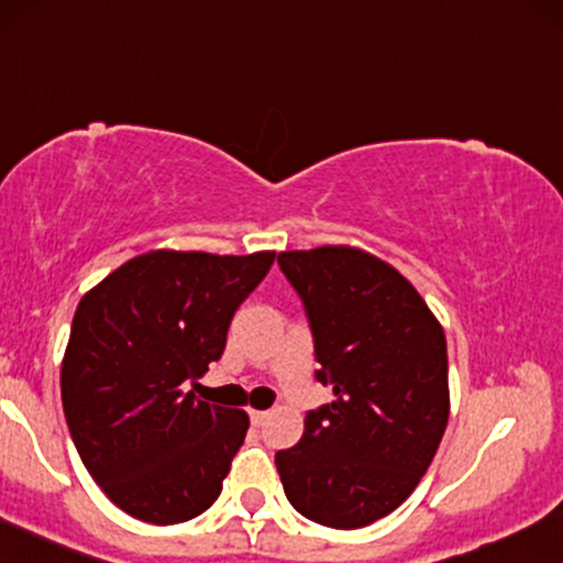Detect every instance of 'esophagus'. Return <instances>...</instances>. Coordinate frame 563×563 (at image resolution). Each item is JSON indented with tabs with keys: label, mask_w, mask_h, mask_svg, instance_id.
Returning a JSON list of instances; mask_svg holds the SVG:
<instances>
[{
	"label": "esophagus",
	"mask_w": 563,
	"mask_h": 563,
	"mask_svg": "<svg viewBox=\"0 0 563 563\" xmlns=\"http://www.w3.org/2000/svg\"><path fill=\"white\" fill-rule=\"evenodd\" d=\"M249 417H252V424H256V428H260V424H264V422H267L269 411H260V409H252V411H249Z\"/></svg>",
	"instance_id": "obj_1"
}]
</instances>
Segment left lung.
Wrapping results in <instances>:
<instances>
[{"label": "left lung", "instance_id": "1", "mask_svg": "<svg viewBox=\"0 0 563 563\" xmlns=\"http://www.w3.org/2000/svg\"><path fill=\"white\" fill-rule=\"evenodd\" d=\"M307 309L317 380L333 401L309 411L275 466L296 511L356 530L415 493L449 424L445 333L417 288L354 246L280 252Z\"/></svg>", "mask_w": 563, "mask_h": 563}]
</instances>
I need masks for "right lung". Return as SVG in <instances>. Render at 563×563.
Segmentation results:
<instances>
[{"label":"right lung","mask_w":563,"mask_h":563,"mask_svg":"<svg viewBox=\"0 0 563 563\" xmlns=\"http://www.w3.org/2000/svg\"><path fill=\"white\" fill-rule=\"evenodd\" d=\"M275 252L157 249L120 264L80 299L63 358V409L78 456L118 509L180 525L214 504L249 430L243 409L199 401L235 309Z\"/></svg>","instance_id":"obj_1"}]
</instances>
